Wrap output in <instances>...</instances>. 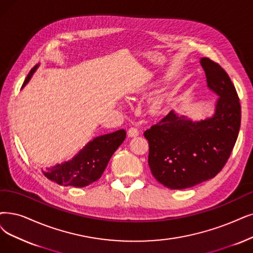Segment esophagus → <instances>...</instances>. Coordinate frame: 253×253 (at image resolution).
Returning <instances> with one entry per match:
<instances>
[{
  "instance_id": "obj_1",
  "label": "esophagus",
  "mask_w": 253,
  "mask_h": 253,
  "mask_svg": "<svg viewBox=\"0 0 253 253\" xmlns=\"http://www.w3.org/2000/svg\"><path fill=\"white\" fill-rule=\"evenodd\" d=\"M127 135H128L129 137H136V136L139 135V130H138L137 127L132 126V127H129V128L127 129Z\"/></svg>"
}]
</instances>
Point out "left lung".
<instances>
[{
  "label": "left lung",
  "mask_w": 253,
  "mask_h": 253,
  "mask_svg": "<svg viewBox=\"0 0 253 253\" xmlns=\"http://www.w3.org/2000/svg\"><path fill=\"white\" fill-rule=\"evenodd\" d=\"M200 64L209 88L220 96L213 117L194 123L170 111L144 132L151 173L169 189H187L215 177L239 135L241 105L235 85L213 60L203 58Z\"/></svg>",
  "instance_id": "1"
}]
</instances>
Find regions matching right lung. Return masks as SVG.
Here are the masks:
<instances>
[{"instance_id":"add662e5","label":"right lung","mask_w":253,"mask_h":253,"mask_svg":"<svg viewBox=\"0 0 253 253\" xmlns=\"http://www.w3.org/2000/svg\"><path fill=\"white\" fill-rule=\"evenodd\" d=\"M37 66L35 65L29 73L23 87L31 79ZM126 136V130L119 129L114 133L96 137L90 141L73 160L56 165L53 168H46L43 174L48 179L54 180L63 187L82 188L89 186L102 176L111 157L124 142Z\"/></svg>"}]
</instances>
